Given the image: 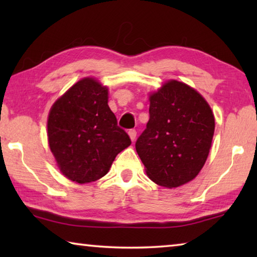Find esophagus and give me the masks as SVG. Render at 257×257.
Wrapping results in <instances>:
<instances>
[{
    "mask_svg": "<svg viewBox=\"0 0 257 257\" xmlns=\"http://www.w3.org/2000/svg\"><path fill=\"white\" fill-rule=\"evenodd\" d=\"M128 134H129V137H130V139H132V142H135V141H136V136H137L136 130H135V129L129 130Z\"/></svg>",
    "mask_w": 257,
    "mask_h": 257,
    "instance_id": "34e87169",
    "label": "esophagus"
}]
</instances>
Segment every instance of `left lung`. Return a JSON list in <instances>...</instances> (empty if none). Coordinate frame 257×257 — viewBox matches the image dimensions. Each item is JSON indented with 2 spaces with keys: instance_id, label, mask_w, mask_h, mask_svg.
<instances>
[{
  "instance_id": "left-lung-1",
  "label": "left lung",
  "mask_w": 257,
  "mask_h": 257,
  "mask_svg": "<svg viewBox=\"0 0 257 257\" xmlns=\"http://www.w3.org/2000/svg\"><path fill=\"white\" fill-rule=\"evenodd\" d=\"M214 115L201 94L170 80L150 95V120L136 151L152 181L185 185L202 170L214 135Z\"/></svg>"
}]
</instances>
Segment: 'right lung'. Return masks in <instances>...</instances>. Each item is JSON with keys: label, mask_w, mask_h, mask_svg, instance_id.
I'll return each mask as SVG.
<instances>
[{"label": "right lung", "mask_w": 257, "mask_h": 257, "mask_svg": "<svg viewBox=\"0 0 257 257\" xmlns=\"http://www.w3.org/2000/svg\"><path fill=\"white\" fill-rule=\"evenodd\" d=\"M107 88L84 78L69 88L47 119V136L60 171L78 184L106 175L115 156L132 144L107 105Z\"/></svg>", "instance_id": "1"}]
</instances>
